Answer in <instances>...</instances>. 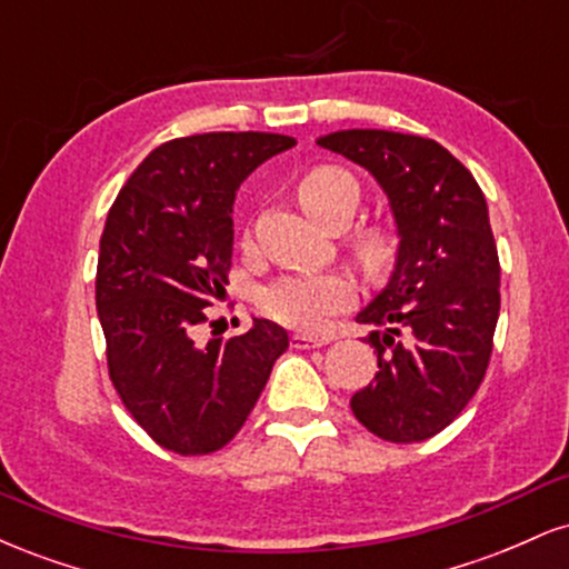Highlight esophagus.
I'll list each match as a JSON object with an SVG mask.
<instances>
[{
	"mask_svg": "<svg viewBox=\"0 0 569 569\" xmlns=\"http://www.w3.org/2000/svg\"><path fill=\"white\" fill-rule=\"evenodd\" d=\"M331 337H312V335H293L291 337V345L299 350H310V348H323V345H329Z\"/></svg>",
	"mask_w": 569,
	"mask_h": 569,
	"instance_id": "esophagus-1",
	"label": "esophagus"
}]
</instances>
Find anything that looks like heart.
<instances>
[{"instance_id": "obj_1", "label": "heart", "mask_w": 569, "mask_h": 569, "mask_svg": "<svg viewBox=\"0 0 569 569\" xmlns=\"http://www.w3.org/2000/svg\"><path fill=\"white\" fill-rule=\"evenodd\" d=\"M299 202L312 219L321 221L335 211L337 202H348V221L356 213L358 187L345 171L318 168L299 184ZM358 259L369 272H382L393 259V246L380 232L363 234L356 243ZM356 302V286L342 272H293L283 276L262 293L267 316L299 331H321L337 312Z\"/></svg>"}]
</instances>
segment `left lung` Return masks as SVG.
Instances as JSON below:
<instances>
[{
	"instance_id": "obj_1",
	"label": "left lung",
	"mask_w": 569,
	"mask_h": 569,
	"mask_svg": "<svg viewBox=\"0 0 569 569\" xmlns=\"http://www.w3.org/2000/svg\"><path fill=\"white\" fill-rule=\"evenodd\" d=\"M316 143L371 173L398 234L388 283L356 316L380 371L350 409L385 441H426L466 409L492 352L500 262L485 192L422 136L350 128Z\"/></svg>"
}]
</instances>
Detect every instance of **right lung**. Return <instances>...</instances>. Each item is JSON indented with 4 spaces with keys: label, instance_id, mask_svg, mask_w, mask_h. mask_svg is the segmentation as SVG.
Segmentation results:
<instances>
[{
    "label": "right lung",
    "instance_id": "1",
    "mask_svg": "<svg viewBox=\"0 0 569 569\" xmlns=\"http://www.w3.org/2000/svg\"><path fill=\"white\" fill-rule=\"evenodd\" d=\"M280 133H202L160 143L117 194L96 270L109 377L136 422L176 455L217 452L243 428L289 348L253 318L238 337L198 342L232 264V206L243 181L291 149Z\"/></svg>",
    "mask_w": 569,
    "mask_h": 569
}]
</instances>
